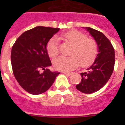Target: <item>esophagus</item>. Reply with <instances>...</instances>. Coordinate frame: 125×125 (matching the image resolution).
<instances>
[{
    "label": "esophagus",
    "instance_id": "1",
    "mask_svg": "<svg viewBox=\"0 0 125 125\" xmlns=\"http://www.w3.org/2000/svg\"><path fill=\"white\" fill-rule=\"evenodd\" d=\"M63 73H64L65 75H67V76H70L71 74V73H69V72H63Z\"/></svg>",
    "mask_w": 125,
    "mask_h": 125
}]
</instances>
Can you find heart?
<instances>
[{
  "label": "heart",
  "instance_id": "b5f03b06",
  "mask_svg": "<svg viewBox=\"0 0 125 125\" xmlns=\"http://www.w3.org/2000/svg\"><path fill=\"white\" fill-rule=\"evenodd\" d=\"M71 45L69 55L70 56H60L53 61V65L57 70L69 71L79 65L86 67L95 60L98 52L97 43L82 32L72 30L65 32L60 37ZM47 51L51 58H55L59 54L58 38L52 37L47 45Z\"/></svg>",
  "mask_w": 125,
  "mask_h": 125
}]
</instances>
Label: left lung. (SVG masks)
I'll return each mask as SVG.
<instances>
[{"instance_id":"8db88e82","label":"left lung","mask_w":125,"mask_h":125,"mask_svg":"<svg viewBox=\"0 0 125 125\" xmlns=\"http://www.w3.org/2000/svg\"><path fill=\"white\" fill-rule=\"evenodd\" d=\"M85 28L97 43L98 54L87 71L80 73L82 80L76 87L82 93L91 94L101 89L112 76L114 68L115 51L111 42L102 32L90 27Z\"/></svg>"}]
</instances>
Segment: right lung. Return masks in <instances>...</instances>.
<instances>
[{"instance_id": "add662e5", "label": "right lung", "mask_w": 125, "mask_h": 125, "mask_svg": "<svg viewBox=\"0 0 125 125\" xmlns=\"http://www.w3.org/2000/svg\"><path fill=\"white\" fill-rule=\"evenodd\" d=\"M59 30L36 26L21 34L13 45L11 52L13 73L19 85L30 94L45 93L60 74L48 69L52 63L47 51V43ZM40 69L44 71L40 72Z\"/></svg>"}]
</instances>
